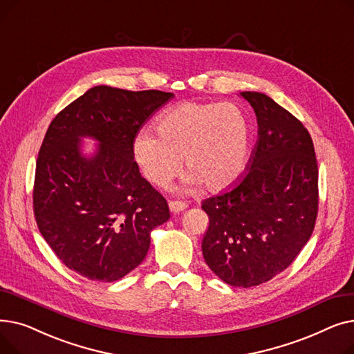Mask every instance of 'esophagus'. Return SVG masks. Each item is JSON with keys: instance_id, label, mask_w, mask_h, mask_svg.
Here are the masks:
<instances>
[{"instance_id": "obj_1", "label": "esophagus", "mask_w": 354, "mask_h": 354, "mask_svg": "<svg viewBox=\"0 0 354 354\" xmlns=\"http://www.w3.org/2000/svg\"><path fill=\"white\" fill-rule=\"evenodd\" d=\"M188 208V203L187 202H180V201H169V209L174 214H179L182 211H185Z\"/></svg>"}]
</instances>
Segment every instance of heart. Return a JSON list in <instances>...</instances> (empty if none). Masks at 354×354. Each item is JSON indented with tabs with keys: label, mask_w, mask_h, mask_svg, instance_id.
I'll use <instances>...</instances> for the list:
<instances>
[{
	"label": "heart",
	"mask_w": 354,
	"mask_h": 354,
	"mask_svg": "<svg viewBox=\"0 0 354 354\" xmlns=\"http://www.w3.org/2000/svg\"><path fill=\"white\" fill-rule=\"evenodd\" d=\"M158 135L142 130L133 155L147 180L166 187L180 171L209 192L231 188L245 172L251 147V123L235 103L183 102L158 120Z\"/></svg>",
	"instance_id": "heart-1"
}]
</instances>
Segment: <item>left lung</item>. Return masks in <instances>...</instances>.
I'll list each match as a JSON object with an SVG mask.
<instances>
[{
  "mask_svg": "<svg viewBox=\"0 0 354 354\" xmlns=\"http://www.w3.org/2000/svg\"><path fill=\"white\" fill-rule=\"evenodd\" d=\"M254 109L258 139L235 187L202 202L208 267L234 287L284 271L310 239L319 209V167L308 130L264 93H239Z\"/></svg>",
  "mask_w": 354,
  "mask_h": 354,
  "instance_id": "8db88e82",
  "label": "left lung"
}]
</instances>
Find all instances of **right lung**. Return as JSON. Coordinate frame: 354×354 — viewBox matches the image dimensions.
I'll return each instance as SVG.
<instances>
[{"label":"right lung","mask_w":354,"mask_h":354,"mask_svg":"<svg viewBox=\"0 0 354 354\" xmlns=\"http://www.w3.org/2000/svg\"><path fill=\"white\" fill-rule=\"evenodd\" d=\"M172 97L96 86L47 129L35 165L37 227L60 261L88 280L111 283L135 270L152 230L171 218L166 199L139 172L133 142ZM83 137L100 142L91 157L81 152Z\"/></svg>","instance_id":"right-lung-1"}]
</instances>
